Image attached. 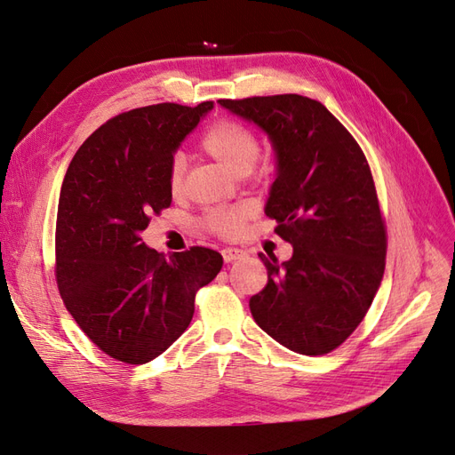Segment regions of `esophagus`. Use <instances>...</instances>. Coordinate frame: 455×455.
Listing matches in <instances>:
<instances>
[{
    "mask_svg": "<svg viewBox=\"0 0 455 455\" xmlns=\"http://www.w3.org/2000/svg\"><path fill=\"white\" fill-rule=\"evenodd\" d=\"M244 254H246V252L241 251V249H224V251H222V256H224L226 264H231V261L241 259Z\"/></svg>",
    "mask_w": 455,
    "mask_h": 455,
    "instance_id": "esophagus-1",
    "label": "esophagus"
}]
</instances>
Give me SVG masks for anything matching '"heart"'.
Segmentation results:
<instances>
[{"label": "heart", "instance_id": "b5f03b06", "mask_svg": "<svg viewBox=\"0 0 455 455\" xmlns=\"http://www.w3.org/2000/svg\"><path fill=\"white\" fill-rule=\"evenodd\" d=\"M199 148L206 156H211L237 174L251 172L259 157L258 136L249 127H244L243 123L233 119H218L206 127L199 139ZM182 184L184 164L180 159H172L169 169V188L172 194H178L182 189ZM252 214L254 211L249 204L220 206V209L206 211L201 218V224L214 235L231 239L241 235Z\"/></svg>", "mask_w": 455, "mask_h": 455}]
</instances>
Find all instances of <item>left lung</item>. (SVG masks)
<instances>
[{
    "label": "left lung",
    "instance_id": "8db88e82",
    "mask_svg": "<svg viewBox=\"0 0 455 455\" xmlns=\"http://www.w3.org/2000/svg\"><path fill=\"white\" fill-rule=\"evenodd\" d=\"M264 129L277 154L266 216L294 246L279 264L258 254L267 284L251 298L258 326L301 355L338 349L363 323L383 279L387 229L364 151L319 102L301 94L220 100Z\"/></svg>",
    "mask_w": 455,
    "mask_h": 455
}]
</instances>
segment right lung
<instances>
[{
    "label": "right lung",
    "instance_id": "obj_1",
    "mask_svg": "<svg viewBox=\"0 0 455 455\" xmlns=\"http://www.w3.org/2000/svg\"><path fill=\"white\" fill-rule=\"evenodd\" d=\"M212 106L123 112L81 144L66 171L54 231L59 292L94 346L125 364L169 349L191 323L197 291L224 266L212 249L167 258L140 237L151 216L171 206L176 148Z\"/></svg>",
    "mask_w": 455,
    "mask_h": 455
}]
</instances>
